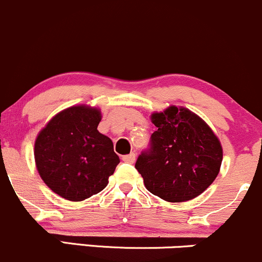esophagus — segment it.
Wrapping results in <instances>:
<instances>
[{"label":"esophagus","instance_id":"obj_1","mask_svg":"<svg viewBox=\"0 0 262 262\" xmlns=\"http://www.w3.org/2000/svg\"><path fill=\"white\" fill-rule=\"evenodd\" d=\"M135 160H136V155H135V154L126 155V156H123V157H122V161H123V162H126V163H134Z\"/></svg>","mask_w":262,"mask_h":262}]
</instances>
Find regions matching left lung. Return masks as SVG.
Returning <instances> with one entry per match:
<instances>
[{"mask_svg":"<svg viewBox=\"0 0 262 262\" xmlns=\"http://www.w3.org/2000/svg\"><path fill=\"white\" fill-rule=\"evenodd\" d=\"M151 121L157 127L151 148L135 164L147 190L172 203L201 195L222 166L223 147L216 135L189 108L174 105L152 114Z\"/></svg>","mask_w":262,"mask_h":262,"instance_id":"1","label":"left lung"}]
</instances>
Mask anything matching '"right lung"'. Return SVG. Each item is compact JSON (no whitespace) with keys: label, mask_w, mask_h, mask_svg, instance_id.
Returning <instances> with one entry per match:
<instances>
[{"label":"right lung","mask_w":262,"mask_h":262,"mask_svg":"<svg viewBox=\"0 0 262 262\" xmlns=\"http://www.w3.org/2000/svg\"><path fill=\"white\" fill-rule=\"evenodd\" d=\"M100 121V108L75 105L53 116L38 134V173L67 201L81 202L101 192L120 162L113 141L98 131Z\"/></svg>","instance_id":"obj_1"}]
</instances>
